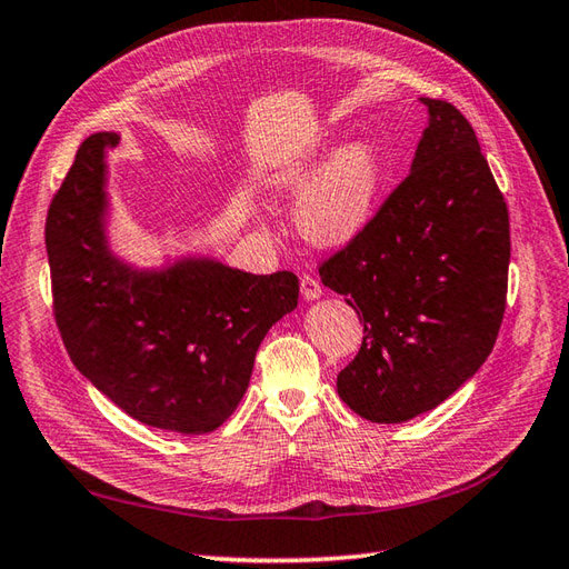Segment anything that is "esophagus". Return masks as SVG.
Masks as SVG:
<instances>
[{"mask_svg": "<svg viewBox=\"0 0 569 569\" xmlns=\"http://www.w3.org/2000/svg\"><path fill=\"white\" fill-rule=\"evenodd\" d=\"M321 295H323V287L319 280H315V277H301V297L307 301H315Z\"/></svg>", "mask_w": 569, "mask_h": 569, "instance_id": "1", "label": "esophagus"}]
</instances>
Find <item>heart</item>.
Wrapping results in <instances>:
<instances>
[{"instance_id": "b5f03b06", "label": "heart", "mask_w": 569, "mask_h": 569, "mask_svg": "<svg viewBox=\"0 0 569 569\" xmlns=\"http://www.w3.org/2000/svg\"><path fill=\"white\" fill-rule=\"evenodd\" d=\"M380 144L356 137L339 149L315 147L277 164L272 187L301 193L295 208L299 236L317 248H341L368 226L382 187Z\"/></svg>"}]
</instances>
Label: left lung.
<instances>
[{
  "instance_id": "8db88e82",
  "label": "left lung",
  "mask_w": 569,
  "mask_h": 569,
  "mask_svg": "<svg viewBox=\"0 0 569 569\" xmlns=\"http://www.w3.org/2000/svg\"><path fill=\"white\" fill-rule=\"evenodd\" d=\"M427 127L408 179L339 254L323 287L363 321V343L336 390L370 422L435 410L489 358L503 321L508 208L469 120L420 98Z\"/></svg>"
}]
</instances>
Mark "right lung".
Returning a JSON list of instances; mask_svg holds the SVG:
<instances>
[{
    "mask_svg": "<svg viewBox=\"0 0 569 569\" xmlns=\"http://www.w3.org/2000/svg\"><path fill=\"white\" fill-rule=\"evenodd\" d=\"M80 144L46 218L56 323L73 366L137 422L173 435L223 425L250 386L254 353L297 309L292 272L250 274L187 252L134 264L112 248L108 152Z\"/></svg>",
    "mask_w": 569,
    "mask_h": 569,
    "instance_id": "right-lung-1",
    "label": "right lung"
}]
</instances>
